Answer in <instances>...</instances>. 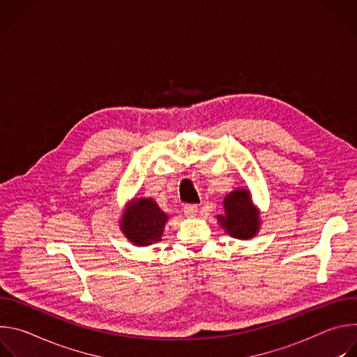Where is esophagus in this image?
<instances>
[{"label":"esophagus","mask_w":357,"mask_h":357,"mask_svg":"<svg viewBox=\"0 0 357 357\" xmlns=\"http://www.w3.org/2000/svg\"><path fill=\"white\" fill-rule=\"evenodd\" d=\"M183 212L188 218H195L197 215V206L196 205H186L183 208Z\"/></svg>","instance_id":"obj_1"}]
</instances>
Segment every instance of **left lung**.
<instances>
[{"instance_id":"8db88e82","label":"left lung","mask_w":357,"mask_h":357,"mask_svg":"<svg viewBox=\"0 0 357 357\" xmlns=\"http://www.w3.org/2000/svg\"><path fill=\"white\" fill-rule=\"evenodd\" d=\"M223 215H218L219 226L233 238L250 240L261 229V213L254 205L248 188H236L223 200Z\"/></svg>"}]
</instances>
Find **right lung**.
Here are the masks:
<instances>
[{
  "label": "right lung",
  "instance_id": "1",
  "mask_svg": "<svg viewBox=\"0 0 357 357\" xmlns=\"http://www.w3.org/2000/svg\"><path fill=\"white\" fill-rule=\"evenodd\" d=\"M169 218L152 197H132L126 203L119 226L131 244L146 247L161 240Z\"/></svg>",
  "mask_w": 357,
  "mask_h": 357
}]
</instances>
